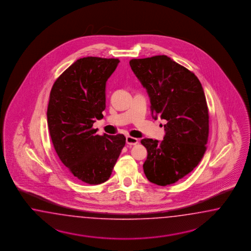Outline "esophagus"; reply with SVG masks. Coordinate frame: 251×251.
Returning <instances> with one entry per match:
<instances>
[{
	"instance_id": "obj_1",
	"label": "esophagus",
	"mask_w": 251,
	"mask_h": 251,
	"mask_svg": "<svg viewBox=\"0 0 251 251\" xmlns=\"http://www.w3.org/2000/svg\"><path fill=\"white\" fill-rule=\"evenodd\" d=\"M126 143H127V145H136L139 143V141L134 137L127 136L126 137Z\"/></svg>"
}]
</instances>
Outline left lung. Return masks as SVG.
I'll use <instances>...</instances> for the list:
<instances>
[{"mask_svg": "<svg viewBox=\"0 0 251 251\" xmlns=\"http://www.w3.org/2000/svg\"><path fill=\"white\" fill-rule=\"evenodd\" d=\"M129 65L150 98L152 118L166 120L163 141L145 138L144 171L150 182L176 183L190 173L206 151L209 114L201 82L166 55L132 59Z\"/></svg>", "mask_w": 251, "mask_h": 251, "instance_id": "8db88e82", "label": "left lung"}]
</instances>
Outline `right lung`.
I'll return each mask as SVG.
<instances>
[{
	"instance_id": "obj_1",
	"label": "right lung",
	"mask_w": 251,
	"mask_h": 251,
	"mask_svg": "<svg viewBox=\"0 0 251 251\" xmlns=\"http://www.w3.org/2000/svg\"><path fill=\"white\" fill-rule=\"evenodd\" d=\"M120 61L85 57L75 61L55 81L47 111L50 134L62 164L79 180L106 181L126 143L123 134H96L103 119L106 84Z\"/></svg>"
}]
</instances>
